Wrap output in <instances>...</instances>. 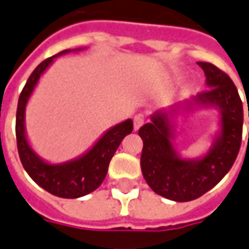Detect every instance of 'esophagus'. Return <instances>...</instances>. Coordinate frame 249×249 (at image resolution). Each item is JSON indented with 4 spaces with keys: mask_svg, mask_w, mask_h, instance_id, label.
<instances>
[{
    "mask_svg": "<svg viewBox=\"0 0 249 249\" xmlns=\"http://www.w3.org/2000/svg\"><path fill=\"white\" fill-rule=\"evenodd\" d=\"M143 124H144V115L143 114H136L134 117V130L138 131Z\"/></svg>",
    "mask_w": 249,
    "mask_h": 249,
    "instance_id": "1",
    "label": "esophagus"
}]
</instances>
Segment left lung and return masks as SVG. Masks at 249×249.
I'll use <instances>...</instances> for the list:
<instances>
[{
  "label": "left lung",
  "mask_w": 249,
  "mask_h": 249,
  "mask_svg": "<svg viewBox=\"0 0 249 249\" xmlns=\"http://www.w3.org/2000/svg\"><path fill=\"white\" fill-rule=\"evenodd\" d=\"M197 64L205 72L207 90L155 111L151 122L139 130L144 180L155 193L176 202L193 201L214 188L231 169L242 143L243 104L238 89L215 65ZM199 108L217 110L218 130L206 153L198 158H182L174 148L177 118Z\"/></svg>",
  "instance_id": "left-lung-1"
}]
</instances>
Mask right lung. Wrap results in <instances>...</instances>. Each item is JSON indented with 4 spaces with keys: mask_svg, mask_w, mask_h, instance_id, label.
I'll return each mask as SVG.
<instances>
[{
    "mask_svg": "<svg viewBox=\"0 0 249 249\" xmlns=\"http://www.w3.org/2000/svg\"><path fill=\"white\" fill-rule=\"evenodd\" d=\"M82 50H64L42 61L26 82L17 107L16 135L22 165L40 188L60 198H80L94 192L104 182L110 160L123 138L132 132V119H126L106 130L82 155L64 162L47 161L31 147L26 134V106L30 97L56 57Z\"/></svg>",
    "mask_w": 249,
    "mask_h": 249,
    "instance_id": "1",
    "label": "right lung"
}]
</instances>
